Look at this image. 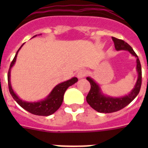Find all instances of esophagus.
Wrapping results in <instances>:
<instances>
[{"label":"esophagus","mask_w":148,"mask_h":148,"mask_svg":"<svg viewBox=\"0 0 148 148\" xmlns=\"http://www.w3.org/2000/svg\"><path fill=\"white\" fill-rule=\"evenodd\" d=\"M87 75V71L86 70H80L78 72V77L79 78H84Z\"/></svg>","instance_id":"34e87169"}]
</instances>
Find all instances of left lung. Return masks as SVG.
Masks as SVG:
<instances>
[{
	"mask_svg": "<svg viewBox=\"0 0 148 148\" xmlns=\"http://www.w3.org/2000/svg\"><path fill=\"white\" fill-rule=\"evenodd\" d=\"M113 42H114L115 48L117 50L125 49L128 50L133 56L137 58L136 69L138 71V80L135 85V88H133L130 94L122 98H110L104 96L101 92L100 88L99 85L95 83L92 78L87 77V80L90 84V90L87 94L86 100L87 102L90 104L92 108L99 113H110L116 112L125 108L127 105L130 104L133 99H135L140 91L141 86H142V66H141L140 61L138 59V56L136 54L133 48L130 47L127 42L124 41L121 39L116 38L112 37Z\"/></svg>",
	"mask_w": 148,
	"mask_h": 148,
	"instance_id": "obj_1",
	"label": "left lung"
}]
</instances>
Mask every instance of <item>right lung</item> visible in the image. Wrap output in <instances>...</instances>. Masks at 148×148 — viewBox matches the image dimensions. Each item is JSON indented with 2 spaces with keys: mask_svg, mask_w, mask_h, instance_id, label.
Listing matches in <instances>:
<instances>
[{
  "mask_svg": "<svg viewBox=\"0 0 148 148\" xmlns=\"http://www.w3.org/2000/svg\"><path fill=\"white\" fill-rule=\"evenodd\" d=\"M21 47L17 51L15 56L14 57L12 61L11 62L9 71H8V87H9V90H10V94H11L13 99H15V101L22 108H23V109L29 112V113H32L34 115H37V116H49V115H52L56 110H58V108L61 107V104L63 102V100H64V92L66 90V89L70 86L74 84L75 82H78V78L74 77V78H71L70 80L58 84L53 89V91L51 92V93L49 94V96L47 99L43 101H38V102H27V101H22L20 98H18L15 92H13L11 87V84H10V70H11L13 64H15L18 51L20 50Z\"/></svg>",
  "mask_w": 148,
  "mask_h": 148,
  "instance_id": "obj_1",
  "label": "right lung"
}]
</instances>
